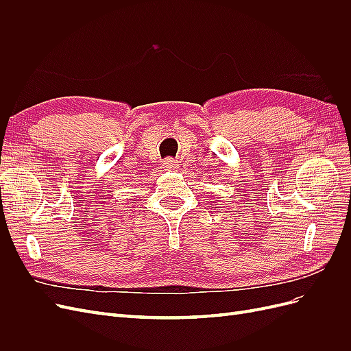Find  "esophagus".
Returning <instances> with one entry per match:
<instances>
[{"label":"esophagus","mask_w":351,"mask_h":351,"mask_svg":"<svg viewBox=\"0 0 351 351\" xmlns=\"http://www.w3.org/2000/svg\"><path fill=\"white\" fill-rule=\"evenodd\" d=\"M164 168L169 169V171H173V169H178V164H177V161H174L173 158H167L164 161Z\"/></svg>","instance_id":"1"}]
</instances>
